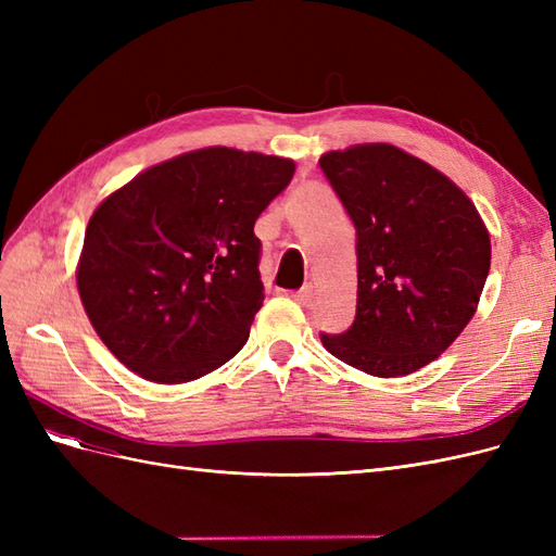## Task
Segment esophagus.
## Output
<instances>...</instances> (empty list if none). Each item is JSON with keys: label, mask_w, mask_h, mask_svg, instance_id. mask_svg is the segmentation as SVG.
Listing matches in <instances>:
<instances>
[{"label": "esophagus", "mask_w": 556, "mask_h": 556, "mask_svg": "<svg viewBox=\"0 0 556 556\" xmlns=\"http://www.w3.org/2000/svg\"><path fill=\"white\" fill-rule=\"evenodd\" d=\"M292 299L299 306H311L313 304V285H304V288L292 294Z\"/></svg>", "instance_id": "1"}]
</instances>
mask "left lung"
I'll return each mask as SVG.
<instances>
[{
  "mask_svg": "<svg viewBox=\"0 0 556 556\" xmlns=\"http://www.w3.org/2000/svg\"><path fill=\"white\" fill-rule=\"evenodd\" d=\"M357 231V313L319 333L333 357L378 378L408 376L452 345L490 274V233L447 176L390 143L319 157Z\"/></svg>",
  "mask_w": 556,
  "mask_h": 556,
  "instance_id": "obj_1",
  "label": "left lung"
}]
</instances>
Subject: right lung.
Returning a JSON list of instances; mask_svg holds the SVG:
<instances>
[{
  "label": "right lung",
  "mask_w": 556,
  "mask_h": 556,
  "mask_svg": "<svg viewBox=\"0 0 556 556\" xmlns=\"http://www.w3.org/2000/svg\"><path fill=\"white\" fill-rule=\"evenodd\" d=\"M292 176V160L217 146L150 166L99 204L76 278L117 359L178 384L237 355L264 301L255 223Z\"/></svg>",
  "instance_id": "add662e5"
}]
</instances>
